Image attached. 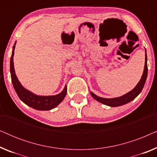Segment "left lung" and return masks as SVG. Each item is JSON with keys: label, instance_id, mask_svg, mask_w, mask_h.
<instances>
[{"label": "left lung", "instance_id": "left-lung-1", "mask_svg": "<svg viewBox=\"0 0 157 157\" xmlns=\"http://www.w3.org/2000/svg\"><path fill=\"white\" fill-rule=\"evenodd\" d=\"M147 73H148V67H147V52L145 54V65H144V72L142 74V76L140 79V81H139V83H137V85L134 87V89H133L132 91L128 92L127 94H124V95L120 96V97L117 98H101L99 96H96V94L91 92V95L93 96L94 98H95L96 101H98V102L102 103L105 105L109 106H120L122 105L127 104V103L132 101V100H134L139 94L141 93V91H142L144 86L147 80Z\"/></svg>", "mask_w": 157, "mask_h": 157}]
</instances>
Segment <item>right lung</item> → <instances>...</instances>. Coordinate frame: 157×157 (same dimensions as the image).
Wrapping results in <instances>:
<instances>
[{
    "mask_svg": "<svg viewBox=\"0 0 157 157\" xmlns=\"http://www.w3.org/2000/svg\"><path fill=\"white\" fill-rule=\"evenodd\" d=\"M16 44V42L15 43V45L13 47L12 55L10 57V71L12 83L18 97L23 103L36 110L48 111L56 107L65 98L66 93H67L66 86L61 93L55 96H38L29 91V90L25 89L19 82L14 70L13 55Z\"/></svg>",
    "mask_w": 157,
    "mask_h": 157,
    "instance_id": "add662e5",
    "label": "right lung"
}]
</instances>
